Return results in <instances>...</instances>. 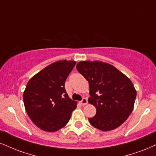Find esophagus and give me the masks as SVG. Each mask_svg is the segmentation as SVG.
Returning a JSON list of instances; mask_svg holds the SVG:
<instances>
[{
    "instance_id": "esophagus-1",
    "label": "esophagus",
    "mask_w": 156,
    "mask_h": 156,
    "mask_svg": "<svg viewBox=\"0 0 156 156\" xmlns=\"http://www.w3.org/2000/svg\"><path fill=\"white\" fill-rule=\"evenodd\" d=\"M87 103H88V101L86 98H83V99L80 102V104L81 105H85L87 104Z\"/></svg>"
}]
</instances>
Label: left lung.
<instances>
[{"mask_svg":"<svg viewBox=\"0 0 156 156\" xmlns=\"http://www.w3.org/2000/svg\"><path fill=\"white\" fill-rule=\"evenodd\" d=\"M77 70L89 83L88 101L97 113L89 121L101 131L120 126L132 113L136 91L130 80L110 64L99 61H82Z\"/></svg>","mask_w":156,"mask_h":156,"instance_id":"obj_1","label":"left lung"}]
</instances>
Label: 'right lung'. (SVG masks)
I'll return each mask as SVG.
<instances>
[{
  "label": "right lung",
  "mask_w": 156,
  "mask_h": 156,
  "mask_svg": "<svg viewBox=\"0 0 156 156\" xmlns=\"http://www.w3.org/2000/svg\"><path fill=\"white\" fill-rule=\"evenodd\" d=\"M76 62L51 64L28 81L23 101L28 116L38 128L56 132L68 123L77 102L67 95L65 83Z\"/></svg>",
  "instance_id": "right-lung-1"
}]
</instances>
